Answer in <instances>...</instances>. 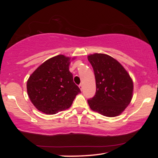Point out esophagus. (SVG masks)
<instances>
[{
	"label": "esophagus",
	"instance_id": "esophagus-1",
	"mask_svg": "<svg viewBox=\"0 0 158 158\" xmlns=\"http://www.w3.org/2000/svg\"><path fill=\"white\" fill-rule=\"evenodd\" d=\"M79 89H80V90H83V87H82V84H80L79 85Z\"/></svg>",
	"mask_w": 158,
	"mask_h": 158
}]
</instances>
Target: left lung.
Wrapping results in <instances>:
<instances>
[{"label":"left lung","mask_w":158,"mask_h":158,"mask_svg":"<svg viewBox=\"0 0 158 158\" xmlns=\"http://www.w3.org/2000/svg\"><path fill=\"white\" fill-rule=\"evenodd\" d=\"M94 71L96 92L88 100L90 108L103 116L115 117L123 111L132 98L133 82L118 61L104 53L88 56Z\"/></svg>","instance_id":"left-lung-1"}]
</instances>
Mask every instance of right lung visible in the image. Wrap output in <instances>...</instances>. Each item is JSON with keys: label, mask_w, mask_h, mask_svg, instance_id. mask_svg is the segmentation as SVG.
<instances>
[{"label": "right lung", "mask_w": 158, "mask_h": 158, "mask_svg": "<svg viewBox=\"0 0 158 158\" xmlns=\"http://www.w3.org/2000/svg\"><path fill=\"white\" fill-rule=\"evenodd\" d=\"M70 58L58 55L45 61L27 81V93L31 102L46 114H55L69 108L81 93L69 70Z\"/></svg>", "instance_id": "add662e5"}]
</instances>
